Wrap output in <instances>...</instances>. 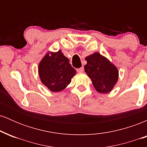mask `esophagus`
<instances>
[{
	"label": "esophagus",
	"mask_w": 147,
	"mask_h": 147,
	"mask_svg": "<svg viewBox=\"0 0 147 147\" xmlns=\"http://www.w3.org/2000/svg\"><path fill=\"white\" fill-rule=\"evenodd\" d=\"M77 72H79V73H82V72H84V69L83 67H81V68H79L77 69Z\"/></svg>",
	"instance_id": "34e87169"
}]
</instances>
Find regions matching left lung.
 Returning <instances> with one entry per match:
<instances>
[{"label":"left lung","instance_id":"left-lung-1","mask_svg":"<svg viewBox=\"0 0 147 147\" xmlns=\"http://www.w3.org/2000/svg\"><path fill=\"white\" fill-rule=\"evenodd\" d=\"M84 70L91 79L97 92L108 93L113 88L118 79V70L106 57L98 52L86 57Z\"/></svg>","mask_w":147,"mask_h":147}]
</instances>
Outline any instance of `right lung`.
Here are the masks:
<instances>
[{
	"label": "right lung",
	"mask_w": 147,
	"mask_h": 147,
	"mask_svg": "<svg viewBox=\"0 0 147 147\" xmlns=\"http://www.w3.org/2000/svg\"><path fill=\"white\" fill-rule=\"evenodd\" d=\"M76 70L61 50L48 52L38 65L41 82L52 92L63 90L75 75Z\"/></svg>",
	"instance_id": "1"
}]
</instances>
